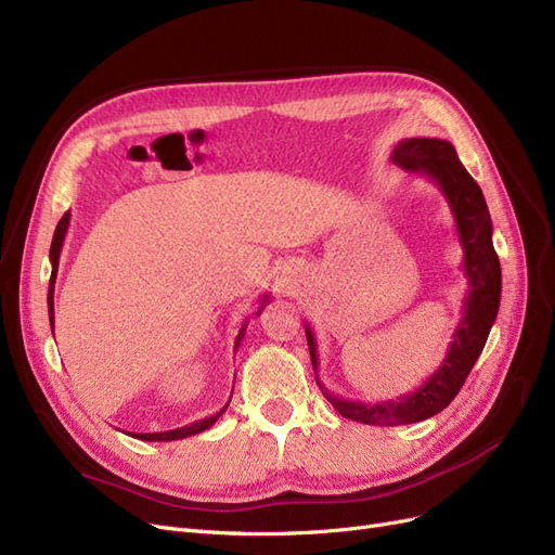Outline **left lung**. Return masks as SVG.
I'll return each mask as SVG.
<instances>
[{
	"label": "left lung",
	"mask_w": 555,
	"mask_h": 555,
	"mask_svg": "<svg viewBox=\"0 0 555 555\" xmlns=\"http://www.w3.org/2000/svg\"><path fill=\"white\" fill-rule=\"evenodd\" d=\"M390 160L399 165L401 170L428 177L440 188L453 215L457 243L463 247L467 297L463 301V318L451 335L453 340L449 343L440 367L417 390L378 403L351 401L324 388L318 376L320 360L315 333H312L310 324H306L310 363L324 397L343 417L374 426L415 424L444 411L453 397L461 392L465 378L469 376L480 351H483L501 301V264L492 245L490 210L483 190L465 170L453 144L440 138H405L397 144Z\"/></svg>",
	"instance_id": "left-lung-1"
}]
</instances>
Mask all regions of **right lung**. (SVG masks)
<instances>
[{
  "instance_id": "add662e5",
  "label": "right lung",
  "mask_w": 555,
  "mask_h": 555,
  "mask_svg": "<svg viewBox=\"0 0 555 555\" xmlns=\"http://www.w3.org/2000/svg\"><path fill=\"white\" fill-rule=\"evenodd\" d=\"M67 227H69V212H65L61 222L56 224V231H54V237H52V249H50V262H52V279H50V293H47V308H50V326H52V333H54V285H56V272H59V258H61V249H63V243H65V233H67ZM270 301V295H262L260 299V306L256 310V318L262 312L264 304ZM245 328H247V322L243 324V328H240L237 337H235V351L240 347V343H243L245 337ZM231 401V397H229ZM229 401L224 403V408H220L218 413H212L204 420H195L190 422L185 426H179V428H172V430H160V433H129L131 438L135 440H144V442H172V440H183V438H190V436H197V433L210 428L215 422H218L222 417V413L227 411Z\"/></svg>"
}]
</instances>
